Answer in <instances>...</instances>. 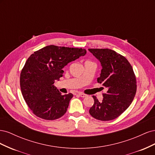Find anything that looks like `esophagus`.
Masks as SVG:
<instances>
[{
    "instance_id": "obj_1",
    "label": "esophagus",
    "mask_w": 155,
    "mask_h": 155,
    "mask_svg": "<svg viewBox=\"0 0 155 155\" xmlns=\"http://www.w3.org/2000/svg\"><path fill=\"white\" fill-rule=\"evenodd\" d=\"M78 95L79 96H81V97H87V94H83V93H78Z\"/></svg>"
}]
</instances>
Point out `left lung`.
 <instances>
[{
    "label": "left lung",
    "mask_w": 155,
    "mask_h": 155,
    "mask_svg": "<svg viewBox=\"0 0 155 155\" xmlns=\"http://www.w3.org/2000/svg\"><path fill=\"white\" fill-rule=\"evenodd\" d=\"M88 51L101 63L102 69L97 81L107 89L103 94L102 101L92 96L94 104L89 113L101 121L114 120L130 106L137 92V79L133 67L124 56L112 50L89 48Z\"/></svg>",
    "instance_id": "1"
}]
</instances>
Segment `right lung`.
<instances>
[{
	"mask_svg": "<svg viewBox=\"0 0 155 155\" xmlns=\"http://www.w3.org/2000/svg\"><path fill=\"white\" fill-rule=\"evenodd\" d=\"M86 53L83 48L49 45L27 59L21 70L20 85L26 104L35 116L54 120L66 113L73 94H61L54 83L63 76L64 66Z\"/></svg>",
	"mask_w": 155,
	"mask_h": 155,
	"instance_id": "1",
	"label": "right lung"
}]
</instances>
